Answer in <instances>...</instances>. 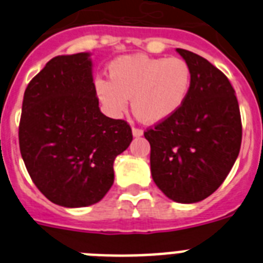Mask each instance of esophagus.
<instances>
[{
	"label": "esophagus",
	"mask_w": 263,
	"mask_h": 263,
	"mask_svg": "<svg viewBox=\"0 0 263 263\" xmlns=\"http://www.w3.org/2000/svg\"><path fill=\"white\" fill-rule=\"evenodd\" d=\"M133 136L134 137H142L143 136V130L142 129H139V127H133Z\"/></svg>",
	"instance_id": "1"
}]
</instances>
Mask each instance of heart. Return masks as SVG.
Instances as JSON below:
<instances>
[{
  "mask_svg": "<svg viewBox=\"0 0 263 263\" xmlns=\"http://www.w3.org/2000/svg\"><path fill=\"white\" fill-rule=\"evenodd\" d=\"M109 78L97 79L95 88L104 109L113 117L126 111L129 99L137 116L147 124L173 117L185 103L192 83L191 67L180 58L126 55L109 67Z\"/></svg>",
  "mask_w": 263,
  "mask_h": 263,
  "instance_id": "heart-1",
  "label": "heart"
}]
</instances>
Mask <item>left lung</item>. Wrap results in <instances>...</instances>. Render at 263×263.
Instances as JSON below:
<instances>
[{"label": "left lung", "mask_w": 263, "mask_h": 263, "mask_svg": "<svg viewBox=\"0 0 263 263\" xmlns=\"http://www.w3.org/2000/svg\"><path fill=\"white\" fill-rule=\"evenodd\" d=\"M192 83L173 117L145 132L153 180L168 199L192 204L217 190L236 162L242 139L236 92L220 69L197 53L176 48Z\"/></svg>", "instance_id": "8db88e82"}]
</instances>
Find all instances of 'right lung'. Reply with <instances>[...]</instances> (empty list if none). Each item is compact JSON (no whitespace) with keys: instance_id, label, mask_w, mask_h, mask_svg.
<instances>
[{"instance_id":"add662e5","label":"right lung","mask_w":263,"mask_h":263,"mask_svg":"<svg viewBox=\"0 0 263 263\" xmlns=\"http://www.w3.org/2000/svg\"><path fill=\"white\" fill-rule=\"evenodd\" d=\"M133 141L124 120L101 113L89 52L51 59L25 90L20 148L34 184L66 208L99 203L113 163Z\"/></svg>"}]
</instances>
